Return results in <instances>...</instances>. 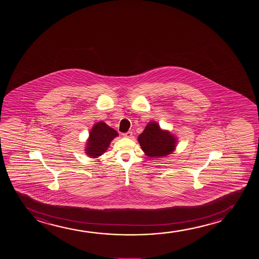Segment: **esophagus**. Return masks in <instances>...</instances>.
Wrapping results in <instances>:
<instances>
[{"mask_svg":"<svg viewBox=\"0 0 259 259\" xmlns=\"http://www.w3.org/2000/svg\"><path fill=\"white\" fill-rule=\"evenodd\" d=\"M123 136L125 137V138H131L132 136H133V132L129 131L127 133H124V134H123Z\"/></svg>","mask_w":259,"mask_h":259,"instance_id":"34e87169","label":"esophagus"}]
</instances>
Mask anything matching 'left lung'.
Masks as SVG:
<instances>
[{
  "mask_svg": "<svg viewBox=\"0 0 259 259\" xmlns=\"http://www.w3.org/2000/svg\"><path fill=\"white\" fill-rule=\"evenodd\" d=\"M138 142L142 151L149 157H163L176 149L178 139L168 130L160 127L156 121H150L144 131L139 135Z\"/></svg>",
  "mask_w": 259,
  "mask_h": 259,
  "instance_id": "1",
  "label": "left lung"
}]
</instances>
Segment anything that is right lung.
Masks as SVG:
<instances>
[{"label":"right lung","instance_id":"obj_1","mask_svg":"<svg viewBox=\"0 0 259 259\" xmlns=\"http://www.w3.org/2000/svg\"><path fill=\"white\" fill-rule=\"evenodd\" d=\"M117 136V132L110 127L106 123L103 121L97 122L90 130L89 138L85 142V154L90 158L99 157L106 152L110 142Z\"/></svg>","mask_w":259,"mask_h":259}]
</instances>
